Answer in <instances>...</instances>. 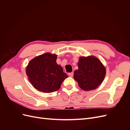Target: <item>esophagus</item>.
<instances>
[{
  "mask_svg": "<svg viewBox=\"0 0 130 130\" xmlns=\"http://www.w3.org/2000/svg\"><path fill=\"white\" fill-rule=\"evenodd\" d=\"M73 75H74V73H73V72H72V73H68V75H69V76H70V77H72V76H73Z\"/></svg>",
  "mask_w": 130,
  "mask_h": 130,
  "instance_id": "34e87169",
  "label": "esophagus"
}]
</instances>
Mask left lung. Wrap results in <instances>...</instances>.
Returning <instances> with one entry per match:
<instances>
[{"instance_id": "left-lung-1", "label": "left lung", "mask_w": 130, "mask_h": 130, "mask_svg": "<svg viewBox=\"0 0 130 130\" xmlns=\"http://www.w3.org/2000/svg\"><path fill=\"white\" fill-rule=\"evenodd\" d=\"M77 65L78 68L75 70L74 78L82 89L93 90L101 84L106 75V68L97 57L81 56Z\"/></svg>"}]
</instances>
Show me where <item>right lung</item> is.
I'll use <instances>...</instances> for the list:
<instances>
[{
    "instance_id": "add662e5",
    "label": "right lung",
    "mask_w": 130,
    "mask_h": 130,
    "mask_svg": "<svg viewBox=\"0 0 130 130\" xmlns=\"http://www.w3.org/2000/svg\"><path fill=\"white\" fill-rule=\"evenodd\" d=\"M57 55L46 53L32 59L26 68L28 80L36 89L52 93L60 89L67 75L56 63Z\"/></svg>"
}]
</instances>
